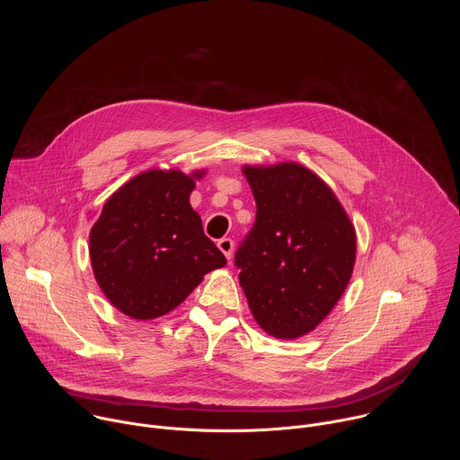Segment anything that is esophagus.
<instances>
[{"label": "esophagus", "instance_id": "esophagus-1", "mask_svg": "<svg viewBox=\"0 0 460 460\" xmlns=\"http://www.w3.org/2000/svg\"><path fill=\"white\" fill-rule=\"evenodd\" d=\"M218 247H220V251L226 254V258L231 260L233 249H234V242H233L231 238H222V240H218Z\"/></svg>", "mask_w": 460, "mask_h": 460}]
</instances>
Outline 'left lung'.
<instances>
[{"label": "left lung", "instance_id": "8db88e82", "mask_svg": "<svg viewBox=\"0 0 460 460\" xmlns=\"http://www.w3.org/2000/svg\"><path fill=\"white\" fill-rule=\"evenodd\" d=\"M256 218L234 252L261 330L298 339L325 318L355 266V229L333 190L298 164L243 167Z\"/></svg>", "mask_w": 460, "mask_h": 460}]
</instances>
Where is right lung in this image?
I'll list each match as a JSON object with an SVG mask.
<instances>
[{
	"label": "right lung",
	"instance_id": "right-lung-1",
	"mask_svg": "<svg viewBox=\"0 0 460 460\" xmlns=\"http://www.w3.org/2000/svg\"><path fill=\"white\" fill-rule=\"evenodd\" d=\"M192 187V178L180 171L142 172L111 196L93 226L89 252L96 282L130 318L169 313L206 273L226 266L189 204Z\"/></svg>",
	"mask_w": 460,
	"mask_h": 460
}]
</instances>
